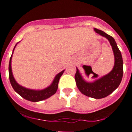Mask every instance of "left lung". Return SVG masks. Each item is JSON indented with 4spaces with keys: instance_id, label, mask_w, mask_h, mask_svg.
<instances>
[{
    "instance_id": "obj_1",
    "label": "left lung",
    "mask_w": 132,
    "mask_h": 132,
    "mask_svg": "<svg viewBox=\"0 0 132 132\" xmlns=\"http://www.w3.org/2000/svg\"><path fill=\"white\" fill-rule=\"evenodd\" d=\"M94 30L100 35L107 38L110 43L114 54V66L108 74L100 78L96 79L92 82L85 80L78 68H76L77 71L75 79L77 88L82 94L95 99H101L109 96L119 87L123 76V60L121 53L114 38L101 30L94 29ZM92 73L94 75L93 77H97L96 73L93 72Z\"/></svg>"
}]
</instances>
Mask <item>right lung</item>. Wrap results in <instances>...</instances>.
<instances>
[{"instance_id": "add662e5", "label": "right lung", "mask_w": 132, "mask_h": 132, "mask_svg": "<svg viewBox=\"0 0 132 132\" xmlns=\"http://www.w3.org/2000/svg\"><path fill=\"white\" fill-rule=\"evenodd\" d=\"M15 45L14 48L13 49V52H12V56H11L9 62V67H8V71H9V78L10 83L13 87V90L15 91L18 94L23 97L27 100L33 102H40V101L44 100L47 99L48 98L51 97L53 94L56 93V90L58 88V83H59L60 77L62 76L63 74L64 70H62V72H60L58 74L56 75V76L54 78L53 81L49 87H46L45 88L42 90H34V89H29V88H25L23 86L20 85L17 83V81L14 79L12 73V55H13V51H14L15 48L17 44Z\"/></svg>"}]
</instances>
